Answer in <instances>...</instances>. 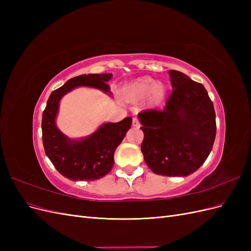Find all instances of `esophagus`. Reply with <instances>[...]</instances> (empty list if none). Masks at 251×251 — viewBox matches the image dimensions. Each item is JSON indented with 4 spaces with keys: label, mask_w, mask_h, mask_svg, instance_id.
<instances>
[{
    "label": "esophagus",
    "mask_w": 251,
    "mask_h": 251,
    "mask_svg": "<svg viewBox=\"0 0 251 251\" xmlns=\"http://www.w3.org/2000/svg\"><path fill=\"white\" fill-rule=\"evenodd\" d=\"M133 126H136V127H139L140 126L139 119L137 117H133Z\"/></svg>",
    "instance_id": "34e87169"
}]
</instances>
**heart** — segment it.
Listing matches in <instances>:
<instances>
[{"label":"heart","mask_w":251,"mask_h":251,"mask_svg":"<svg viewBox=\"0 0 251 251\" xmlns=\"http://www.w3.org/2000/svg\"><path fill=\"white\" fill-rule=\"evenodd\" d=\"M130 94L134 98H143L150 94V101L154 104L161 102L165 94V88L161 83H155L150 77L136 81L130 88Z\"/></svg>","instance_id":"1"}]
</instances>
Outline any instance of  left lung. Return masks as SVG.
I'll use <instances>...</instances> for the list:
<instances>
[{"label": "left lung", "instance_id": "1", "mask_svg": "<svg viewBox=\"0 0 251 251\" xmlns=\"http://www.w3.org/2000/svg\"><path fill=\"white\" fill-rule=\"evenodd\" d=\"M173 91L163 109L138 114L144 138L141 151L151 172L184 177L198 170L214 146V103L202 83L170 70Z\"/></svg>", "mask_w": 251, "mask_h": 251}]
</instances>
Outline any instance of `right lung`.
I'll return each instance as SVG.
<instances>
[{
	"label": "right lung",
	"mask_w": 251,
	"mask_h": 251,
	"mask_svg": "<svg viewBox=\"0 0 251 251\" xmlns=\"http://www.w3.org/2000/svg\"><path fill=\"white\" fill-rule=\"evenodd\" d=\"M112 74H82L68 80L53 91L43 112L42 133L45 153L54 168L70 180L94 181L111 172L114 153L132 125V118L126 117L115 124H105L90 136L79 141L68 139L58 131L55 117L60 98L72 89L86 86L110 93L108 82Z\"/></svg>",
	"instance_id": "add662e5"
}]
</instances>
